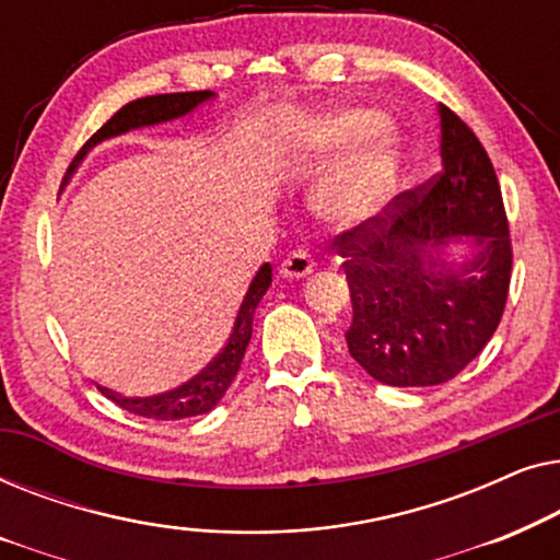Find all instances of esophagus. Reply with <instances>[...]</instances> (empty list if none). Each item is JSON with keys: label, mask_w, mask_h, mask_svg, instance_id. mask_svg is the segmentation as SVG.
<instances>
[{"label": "esophagus", "mask_w": 560, "mask_h": 560, "mask_svg": "<svg viewBox=\"0 0 560 560\" xmlns=\"http://www.w3.org/2000/svg\"><path fill=\"white\" fill-rule=\"evenodd\" d=\"M313 267H316V262H313L308 252L293 249L285 259H282L280 275L288 280H301V278H308V275L313 272Z\"/></svg>", "instance_id": "esophagus-1"}]
</instances>
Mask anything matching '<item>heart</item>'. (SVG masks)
Returning a JSON list of instances; mask_svg holds the SVG:
<instances>
[{
  "mask_svg": "<svg viewBox=\"0 0 560 560\" xmlns=\"http://www.w3.org/2000/svg\"><path fill=\"white\" fill-rule=\"evenodd\" d=\"M354 147L360 150L343 158L316 194L318 211L326 219L349 226L380 217L400 178V140L393 129L382 127V114L364 106L328 109L305 119L288 142L290 155L303 167L326 163Z\"/></svg>",
  "mask_w": 560,
  "mask_h": 560,
  "instance_id": "b5f03b06",
  "label": "heart"
}]
</instances>
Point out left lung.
Here are the masks:
<instances>
[{"instance_id": "left-lung-1", "label": "left lung", "mask_w": 560, "mask_h": 560, "mask_svg": "<svg viewBox=\"0 0 560 560\" xmlns=\"http://www.w3.org/2000/svg\"><path fill=\"white\" fill-rule=\"evenodd\" d=\"M441 173L334 240L354 318L349 354L382 385L454 380L492 339L510 290L502 190L477 135L439 104ZM463 249L456 258L447 249Z\"/></svg>"}]
</instances>
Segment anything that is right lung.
Returning a JSON list of instances; mask_svg holds the SVG:
<instances>
[{
	"mask_svg": "<svg viewBox=\"0 0 560 560\" xmlns=\"http://www.w3.org/2000/svg\"><path fill=\"white\" fill-rule=\"evenodd\" d=\"M211 98H217L213 91H186V94L144 96V98H137V102L125 104L79 150V155L73 158L71 167H68L63 186L71 180V175L79 171L83 158H86L96 144H102L104 140H112V137L132 132V129L155 127V125H165V121L188 117V114H194L198 106L211 102ZM270 285H272V267L270 262H265L257 270L255 278H252L247 293H244V301L240 305V311H236L226 347L221 349L219 354L213 357V362L206 364L196 377L183 382V385H178L175 389H167V393L150 395V397H127L102 385H98V389H102L112 402H117L119 408L135 412V416L152 418V420H183V418L203 416V412L213 410L221 397L226 395V389L234 382L236 372H240L244 351H247V343L252 339V318H255L257 305L262 301V295L267 293V288Z\"/></svg>",
	"mask_w": 560,
	"mask_h": 560,
	"instance_id": "1",
	"label": "right lung"
}]
</instances>
